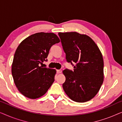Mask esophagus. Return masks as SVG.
Returning a JSON list of instances; mask_svg holds the SVG:
<instances>
[{
	"instance_id": "34e87169",
	"label": "esophagus",
	"mask_w": 122,
	"mask_h": 122,
	"mask_svg": "<svg viewBox=\"0 0 122 122\" xmlns=\"http://www.w3.org/2000/svg\"><path fill=\"white\" fill-rule=\"evenodd\" d=\"M61 69H58L56 70V72H57L58 73H61Z\"/></svg>"
}]
</instances>
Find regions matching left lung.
I'll return each instance as SVG.
<instances>
[{"label":"left lung","instance_id":"obj_1","mask_svg":"<svg viewBox=\"0 0 122 122\" xmlns=\"http://www.w3.org/2000/svg\"><path fill=\"white\" fill-rule=\"evenodd\" d=\"M66 55V61L74 66L66 69L63 84L66 95L76 102L92 99L103 84L104 63L99 48L89 36L76 32L58 33ZM72 62L76 64L74 66Z\"/></svg>","mask_w":122,"mask_h":122}]
</instances>
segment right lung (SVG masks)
Returning a JSON list of instances; mask_svg holds the SVG:
<instances>
[{
  "instance_id": "add662e5",
  "label": "right lung",
  "mask_w": 122,
  "mask_h": 122,
  "mask_svg": "<svg viewBox=\"0 0 122 122\" xmlns=\"http://www.w3.org/2000/svg\"><path fill=\"white\" fill-rule=\"evenodd\" d=\"M60 42L53 33H37L23 41L15 52L11 73L18 91L26 97L36 99L46 93L54 81L56 71L43 68L51 46Z\"/></svg>"
}]
</instances>
